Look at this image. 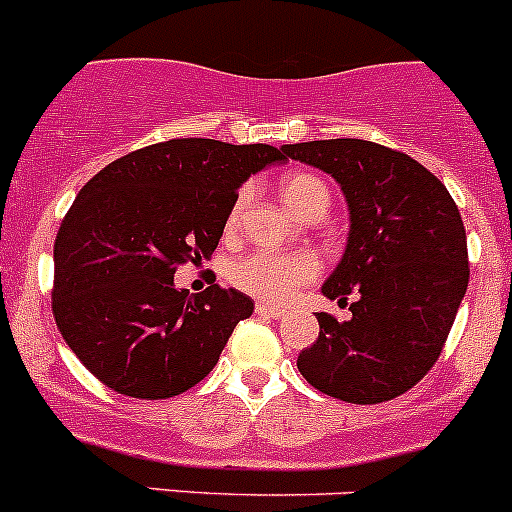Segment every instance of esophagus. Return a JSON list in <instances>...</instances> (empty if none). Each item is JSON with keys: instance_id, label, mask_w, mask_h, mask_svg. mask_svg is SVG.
<instances>
[{"instance_id": "esophagus-1", "label": "esophagus", "mask_w": 512, "mask_h": 512, "mask_svg": "<svg viewBox=\"0 0 512 512\" xmlns=\"http://www.w3.org/2000/svg\"><path fill=\"white\" fill-rule=\"evenodd\" d=\"M256 314L269 316V319H284L286 309L284 306H271V304H256Z\"/></svg>"}]
</instances>
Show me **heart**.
Listing matches in <instances>:
<instances>
[{"instance_id":"obj_1","label":"heart","mask_w":512,"mask_h":512,"mask_svg":"<svg viewBox=\"0 0 512 512\" xmlns=\"http://www.w3.org/2000/svg\"><path fill=\"white\" fill-rule=\"evenodd\" d=\"M279 196L284 206L294 216L306 218L309 213L329 208V193L319 178L306 173L289 175L281 180ZM243 196L238 198L236 206L228 213L226 226L233 228L238 221ZM319 271V264L311 253H274V251H253L241 256L228 266V281L243 294L261 301H286L296 294L304 284H309Z\"/></svg>"}]
</instances>
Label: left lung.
I'll list each match as a JSON object with an SVG mask.
<instances>
[{
  "instance_id": "1",
  "label": "left lung",
  "mask_w": 512,
  "mask_h": 512,
  "mask_svg": "<svg viewBox=\"0 0 512 512\" xmlns=\"http://www.w3.org/2000/svg\"><path fill=\"white\" fill-rule=\"evenodd\" d=\"M281 150L332 175L349 208L347 246L321 294L354 296L352 319L316 314L319 339L296 367L352 405L399 397L437 362L467 291L460 211L425 165L384 145L337 138Z\"/></svg>"
}]
</instances>
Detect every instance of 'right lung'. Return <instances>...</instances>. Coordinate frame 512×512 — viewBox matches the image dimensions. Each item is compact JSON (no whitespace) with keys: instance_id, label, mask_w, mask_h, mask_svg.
<instances>
[{"instance_id":"obj_1","label":"right lung","mask_w":512,"mask_h":512,"mask_svg":"<svg viewBox=\"0 0 512 512\" xmlns=\"http://www.w3.org/2000/svg\"><path fill=\"white\" fill-rule=\"evenodd\" d=\"M279 148L208 138L123 155L77 193L55 238L52 311L67 347L110 389L168 399L201 382L253 299L178 289L175 269L211 259L251 175Z\"/></svg>"}]
</instances>
